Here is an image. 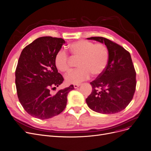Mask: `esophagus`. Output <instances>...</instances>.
I'll list each match as a JSON object with an SVG mask.
<instances>
[{
	"label": "esophagus",
	"mask_w": 151,
	"mask_h": 151,
	"mask_svg": "<svg viewBox=\"0 0 151 151\" xmlns=\"http://www.w3.org/2000/svg\"><path fill=\"white\" fill-rule=\"evenodd\" d=\"M80 84H74V88H77L78 87H80Z\"/></svg>",
	"instance_id": "34e87169"
}]
</instances>
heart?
Returning a JSON list of instances; mask_svg holds the SVG:
<instances>
[{"label": "heart", "instance_id": "1", "mask_svg": "<svg viewBox=\"0 0 151 151\" xmlns=\"http://www.w3.org/2000/svg\"><path fill=\"white\" fill-rule=\"evenodd\" d=\"M71 57L78 60L77 67L79 68L70 72L65 77L68 84H77L87 80L92 74L101 75L105 70L109 60V52L103 44L82 40L72 43L68 46ZM70 58L65 51L60 50L55 58V64L61 73H67L70 69Z\"/></svg>", "mask_w": 151, "mask_h": 151}]
</instances>
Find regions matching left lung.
<instances>
[{
	"label": "left lung",
	"instance_id": "1",
	"mask_svg": "<svg viewBox=\"0 0 151 151\" xmlns=\"http://www.w3.org/2000/svg\"><path fill=\"white\" fill-rule=\"evenodd\" d=\"M87 39L104 44L109 50V60L103 73L90 83L92 91L86 103L98 113L120 112L132 101L136 88V73L131 55L124 48L106 38Z\"/></svg>",
	"mask_w": 151,
	"mask_h": 151
}]
</instances>
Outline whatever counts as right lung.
<instances>
[{
	"label": "right lung",
	"mask_w": 151,
	"mask_h": 151,
	"mask_svg": "<svg viewBox=\"0 0 151 151\" xmlns=\"http://www.w3.org/2000/svg\"><path fill=\"white\" fill-rule=\"evenodd\" d=\"M64 44L61 38L41 37L21 52L15 71L17 94L24 109L34 117L44 120L60 114L66 106L69 92L74 89L71 85L55 95L50 93V88L64 81L55 64Z\"/></svg>",
	"instance_id": "add662e5"
}]
</instances>
